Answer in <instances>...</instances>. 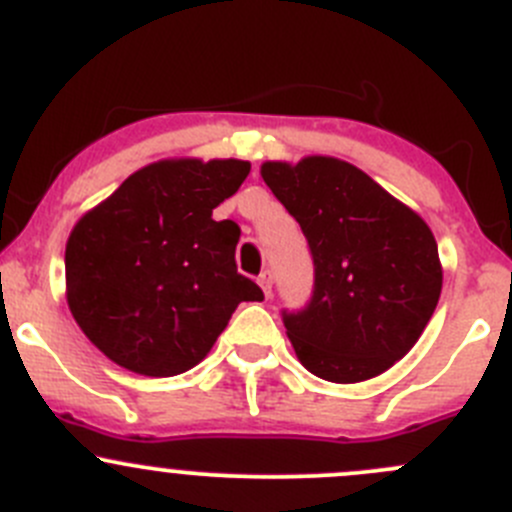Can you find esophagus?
Returning <instances> with one entry per match:
<instances>
[{"label": "esophagus", "instance_id": "34e87169", "mask_svg": "<svg viewBox=\"0 0 512 512\" xmlns=\"http://www.w3.org/2000/svg\"><path fill=\"white\" fill-rule=\"evenodd\" d=\"M257 282H260V287H262V292H265V297H270L272 295V272L265 270L260 277H257Z\"/></svg>", "mask_w": 512, "mask_h": 512}]
</instances>
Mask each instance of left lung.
I'll list each match as a JSON object with an SVG mask.
<instances>
[{
    "instance_id": "left-lung-1",
    "label": "left lung",
    "mask_w": 512,
    "mask_h": 512,
    "mask_svg": "<svg viewBox=\"0 0 512 512\" xmlns=\"http://www.w3.org/2000/svg\"><path fill=\"white\" fill-rule=\"evenodd\" d=\"M260 175L300 222L315 265L310 302L282 312L297 360L342 385L393 367L423 335L443 290L430 227L335 157L265 162Z\"/></svg>"
}]
</instances>
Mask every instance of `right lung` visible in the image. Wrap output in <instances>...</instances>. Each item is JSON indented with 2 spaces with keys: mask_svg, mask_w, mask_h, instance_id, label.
Masks as SVG:
<instances>
[{
  "mask_svg": "<svg viewBox=\"0 0 512 512\" xmlns=\"http://www.w3.org/2000/svg\"><path fill=\"white\" fill-rule=\"evenodd\" d=\"M250 162L160 160L130 175L74 225L67 302L117 365L172 377L205 360L240 302L265 300L237 272L240 227L212 220Z\"/></svg>",
  "mask_w": 512,
  "mask_h": 512,
  "instance_id": "obj_1",
  "label": "right lung"
}]
</instances>
